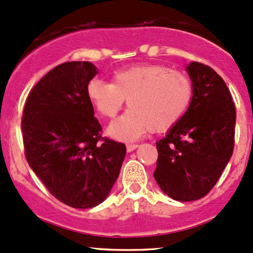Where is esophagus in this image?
I'll use <instances>...</instances> for the list:
<instances>
[{
	"mask_svg": "<svg viewBox=\"0 0 253 253\" xmlns=\"http://www.w3.org/2000/svg\"><path fill=\"white\" fill-rule=\"evenodd\" d=\"M139 145L136 144H128L127 145V152H133L135 150V148H138Z\"/></svg>",
	"mask_w": 253,
	"mask_h": 253,
	"instance_id": "obj_1",
	"label": "esophagus"
}]
</instances>
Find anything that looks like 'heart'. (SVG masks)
Instances as JSON below:
<instances>
[{
	"instance_id": "b5f03b06",
	"label": "heart",
	"mask_w": 253,
	"mask_h": 253,
	"mask_svg": "<svg viewBox=\"0 0 253 253\" xmlns=\"http://www.w3.org/2000/svg\"><path fill=\"white\" fill-rule=\"evenodd\" d=\"M86 94L105 119L115 118L127 99L128 111L108 127L112 138L133 141L151 132L169 129L184 117L193 96L185 73L163 65H136L115 71L111 84L88 82Z\"/></svg>"
}]
</instances>
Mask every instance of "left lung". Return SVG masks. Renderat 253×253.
<instances>
[{
    "label": "left lung",
    "mask_w": 253,
    "mask_h": 253,
    "mask_svg": "<svg viewBox=\"0 0 253 253\" xmlns=\"http://www.w3.org/2000/svg\"><path fill=\"white\" fill-rule=\"evenodd\" d=\"M193 96L184 117L157 142L154 178L172 199L192 202L217 184L233 153L236 107L225 81L211 67H186Z\"/></svg>",
    "instance_id": "1"
}]
</instances>
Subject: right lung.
I'll return each instance as SVG.
<instances>
[{"label":"right lung","mask_w":253,"mask_h":253,"mask_svg":"<svg viewBox=\"0 0 253 253\" xmlns=\"http://www.w3.org/2000/svg\"><path fill=\"white\" fill-rule=\"evenodd\" d=\"M96 74L88 61L56 66L30 90L21 121L29 166L57 200L74 209L107 198L126 154L123 142L102 138L94 117L86 88Z\"/></svg>","instance_id":"1"}]
</instances>
